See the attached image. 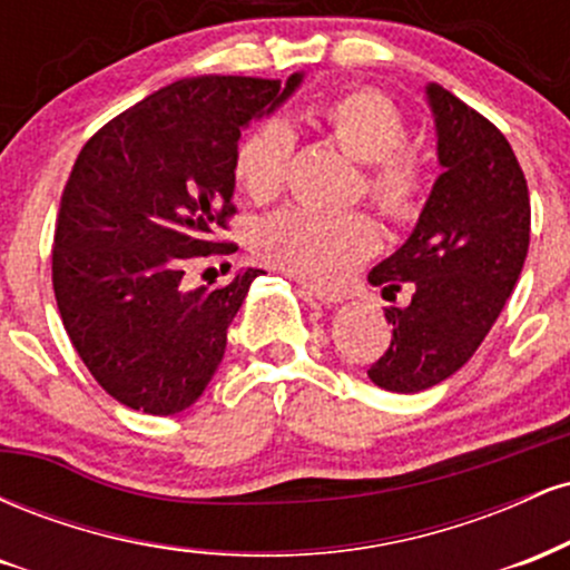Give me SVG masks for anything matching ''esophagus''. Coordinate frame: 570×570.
<instances>
[{
  "instance_id": "34e87169",
  "label": "esophagus",
  "mask_w": 570,
  "mask_h": 570,
  "mask_svg": "<svg viewBox=\"0 0 570 570\" xmlns=\"http://www.w3.org/2000/svg\"><path fill=\"white\" fill-rule=\"evenodd\" d=\"M303 294H305V297H313V299H318V303H326V305L343 303V299H345L343 292L324 289V286H311V284H303Z\"/></svg>"
}]
</instances>
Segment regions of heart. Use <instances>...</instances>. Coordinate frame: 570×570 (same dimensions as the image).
Returning <instances> with one entry per match:
<instances>
[{
	"label": "heart",
	"instance_id": "b5f03b06",
	"mask_svg": "<svg viewBox=\"0 0 570 570\" xmlns=\"http://www.w3.org/2000/svg\"><path fill=\"white\" fill-rule=\"evenodd\" d=\"M316 122L351 160L364 163L362 187L383 217L410 222L421 214L429 193V163L407 147V120L389 96L353 88L326 98ZM294 134L284 120H265L240 139L233 176L254 203H271L289 176ZM381 246V230L364 212L324 214L284 208L259 225V254L278 271L311 281L340 284Z\"/></svg>",
	"mask_w": 570,
	"mask_h": 570
}]
</instances>
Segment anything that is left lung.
Returning <instances> with one entry per match:
<instances>
[{"mask_svg": "<svg viewBox=\"0 0 570 570\" xmlns=\"http://www.w3.org/2000/svg\"><path fill=\"white\" fill-rule=\"evenodd\" d=\"M442 174L402 248L372 267L383 292L412 289L385 307L389 351L367 370L396 394L448 381L472 358L512 294L531 240L525 174L507 136L442 85H426Z\"/></svg>", "mask_w": 570, "mask_h": 570, "instance_id": "8db88e82", "label": "left lung"}]
</instances>
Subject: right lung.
<instances>
[{"mask_svg": "<svg viewBox=\"0 0 570 570\" xmlns=\"http://www.w3.org/2000/svg\"><path fill=\"white\" fill-rule=\"evenodd\" d=\"M303 82L189 77L109 120L77 155L53 238L63 330L96 383L147 415L198 402L217 372L227 326L263 271L227 286L185 289L195 257L219 240L233 206L240 130Z\"/></svg>", "mask_w": 570, "mask_h": 570, "instance_id": "1", "label": "right lung"}]
</instances>
